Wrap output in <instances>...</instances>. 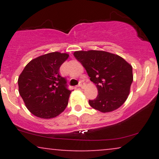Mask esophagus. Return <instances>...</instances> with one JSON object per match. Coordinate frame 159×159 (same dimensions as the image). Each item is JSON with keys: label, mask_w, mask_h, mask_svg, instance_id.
I'll use <instances>...</instances> for the list:
<instances>
[{"label": "esophagus", "mask_w": 159, "mask_h": 159, "mask_svg": "<svg viewBox=\"0 0 159 159\" xmlns=\"http://www.w3.org/2000/svg\"><path fill=\"white\" fill-rule=\"evenodd\" d=\"M84 85H85L84 82L83 81H81L79 82V84H78V87H84Z\"/></svg>", "instance_id": "34e87169"}]
</instances>
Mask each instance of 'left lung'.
Masks as SVG:
<instances>
[{"instance_id":"1","label":"left lung","mask_w":159,"mask_h":159,"mask_svg":"<svg viewBox=\"0 0 159 159\" xmlns=\"http://www.w3.org/2000/svg\"><path fill=\"white\" fill-rule=\"evenodd\" d=\"M73 54L97 87V97L89 100L90 106L102 113L119 108L130 93L132 66L119 55L104 51H78Z\"/></svg>"}]
</instances>
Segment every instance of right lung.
Returning <instances> with one entry per match:
<instances>
[{
  "instance_id": "right-lung-1",
  "label": "right lung",
  "mask_w": 159,
  "mask_h": 159,
  "mask_svg": "<svg viewBox=\"0 0 159 159\" xmlns=\"http://www.w3.org/2000/svg\"><path fill=\"white\" fill-rule=\"evenodd\" d=\"M68 57L66 53L45 54L29 62L20 74V96L27 108L37 117H56L68 105L72 91L67 89L66 80L59 72Z\"/></svg>"
}]
</instances>
